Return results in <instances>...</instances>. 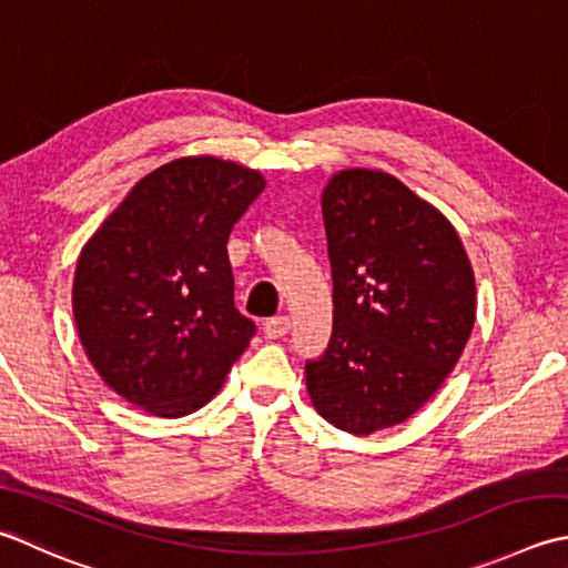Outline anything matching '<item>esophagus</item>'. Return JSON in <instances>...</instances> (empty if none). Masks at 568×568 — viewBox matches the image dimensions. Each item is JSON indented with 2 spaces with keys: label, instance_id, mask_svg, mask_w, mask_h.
<instances>
[{
  "label": "esophagus",
  "instance_id": "1",
  "mask_svg": "<svg viewBox=\"0 0 568 568\" xmlns=\"http://www.w3.org/2000/svg\"><path fill=\"white\" fill-rule=\"evenodd\" d=\"M263 332H265V337H268V339H283L287 332H291V320H287L285 315L273 317V320L265 322Z\"/></svg>",
  "mask_w": 568,
  "mask_h": 568
}]
</instances>
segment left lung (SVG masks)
Segmentation results:
<instances>
[{
    "instance_id": "1",
    "label": "left lung",
    "mask_w": 568,
    "mask_h": 568,
    "mask_svg": "<svg viewBox=\"0 0 568 568\" xmlns=\"http://www.w3.org/2000/svg\"><path fill=\"white\" fill-rule=\"evenodd\" d=\"M332 339L305 364L317 414L352 436L404 424L455 369L475 325V273L440 209L394 174L342 170L322 189Z\"/></svg>"
}]
</instances>
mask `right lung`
Segmentation results:
<instances>
[{
	"label": "right lung",
	"instance_id": "add662e5",
	"mask_svg": "<svg viewBox=\"0 0 568 568\" xmlns=\"http://www.w3.org/2000/svg\"><path fill=\"white\" fill-rule=\"evenodd\" d=\"M265 189L214 154L172 160L130 189L73 275L83 349L128 404L160 418L206 406L255 332L233 307L229 233Z\"/></svg>",
	"mask_w": 568,
	"mask_h": 568
}]
</instances>
